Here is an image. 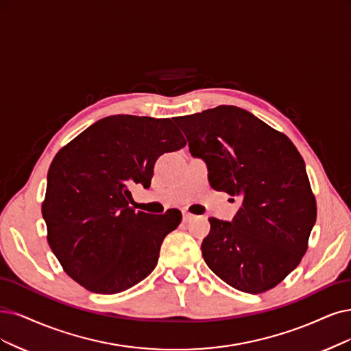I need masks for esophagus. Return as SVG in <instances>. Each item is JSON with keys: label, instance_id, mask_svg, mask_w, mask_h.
<instances>
[{"label": "esophagus", "instance_id": "obj_1", "mask_svg": "<svg viewBox=\"0 0 351 351\" xmlns=\"http://www.w3.org/2000/svg\"><path fill=\"white\" fill-rule=\"evenodd\" d=\"M193 218H195V215H192V214H189V213H184V215H182L184 223H189L191 219H193Z\"/></svg>", "mask_w": 351, "mask_h": 351}]
</instances>
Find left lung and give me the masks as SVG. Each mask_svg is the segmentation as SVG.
Returning a JSON list of instances; mask_svg holds the SVG:
<instances>
[{"label":"left lung","instance_id":"left-lung-1","mask_svg":"<svg viewBox=\"0 0 351 351\" xmlns=\"http://www.w3.org/2000/svg\"><path fill=\"white\" fill-rule=\"evenodd\" d=\"M215 191L241 197L232 221L211 217L205 263L247 293L275 288L300 265L317 219L305 162L293 143L252 112L219 106L173 120Z\"/></svg>","mask_w":351,"mask_h":351}]
</instances>
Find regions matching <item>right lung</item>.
Segmentation results:
<instances>
[{"mask_svg": "<svg viewBox=\"0 0 351 351\" xmlns=\"http://www.w3.org/2000/svg\"><path fill=\"white\" fill-rule=\"evenodd\" d=\"M185 145L171 119L110 115L58 152L42 214L51 252L81 287L119 293L152 274L182 214L136 213L130 188H149L159 156Z\"/></svg>", "mask_w": 351, "mask_h": 351, "instance_id": "right-lung-1", "label": "right lung"}]
</instances>
